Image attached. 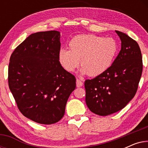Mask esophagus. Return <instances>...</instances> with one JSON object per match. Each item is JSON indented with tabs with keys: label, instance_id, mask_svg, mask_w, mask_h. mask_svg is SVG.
Wrapping results in <instances>:
<instances>
[{
	"label": "esophagus",
	"instance_id": "1",
	"mask_svg": "<svg viewBox=\"0 0 148 148\" xmlns=\"http://www.w3.org/2000/svg\"><path fill=\"white\" fill-rule=\"evenodd\" d=\"M76 85H77V88H79V87H82L83 86V82L81 80L79 79H77Z\"/></svg>",
	"mask_w": 148,
	"mask_h": 148
}]
</instances>
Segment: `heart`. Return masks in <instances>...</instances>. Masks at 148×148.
Wrapping results in <instances>:
<instances>
[{
    "instance_id": "b5f03b06",
    "label": "heart",
    "mask_w": 148,
    "mask_h": 148,
    "mask_svg": "<svg viewBox=\"0 0 148 148\" xmlns=\"http://www.w3.org/2000/svg\"><path fill=\"white\" fill-rule=\"evenodd\" d=\"M69 49L62 48L58 52V61L64 70L73 72L78 67L80 60L82 74L97 77L110 67L119 48L112 38L82 34L71 40Z\"/></svg>"
}]
</instances>
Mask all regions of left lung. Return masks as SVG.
Listing matches in <instances>:
<instances>
[{"instance_id": "8db88e82", "label": "left lung", "mask_w": 148, "mask_h": 148, "mask_svg": "<svg viewBox=\"0 0 148 148\" xmlns=\"http://www.w3.org/2000/svg\"><path fill=\"white\" fill-rule=\"evenodd\" d=\"M115 32L121 41L118 56L106 72L85 81L87 106L100 116L126 106L136 94L142 74V56L137 42L123 32Z\"/></svg>"}]
</instances>
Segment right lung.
Segmentation results:
<instances>
[{
  "mask_svg": "<svg viewBox=\"0 0 148 148\" xmlns=\"http://www.w3.org/2000/svg\"><path fill=\"white\" fill-rule=\"evenodd\" d=\"M60 38L58 31L32 34L10 58L8 82L18 108L40 124L58 122L76 88L75 76L58 61Z\"/></svg>",
  "mask_w": 148,
  "mask_h": 148,
  "instance_id": "add662e5",
  "label": "right lung"
}]
</instances>
